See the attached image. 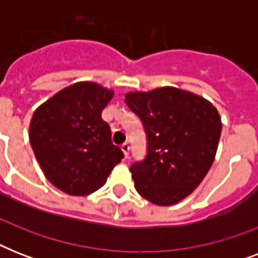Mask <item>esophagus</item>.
<instances>
[{
	"label": "esophagus",
	"instance_id": "obj_1",
	"mask_svg": "<svg viewBox=\"0 0 258 258\" xmlns=\"http://www.w3.org/2000/svg\"><path fill=\"white\" fill-rule=\"evenodd\" d=\"M121 150H123V153H124V157L128 158V154H130V143H128V142H124V143L121 145Z\"/></svg>",
	"mask_w": 258,
	"mask_h": 258
}]
</instances>
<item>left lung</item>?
Masks as SVG:
<instances>
[{
	"instance_id": "left-lung-1",
	"label": "left lung",
	"mask_w": 258,
	"mask_h": 258,
	"mask_svg": "<svg viewBox=\"0 0 258 258\" xmlns=\"http://www.w3.org/2000/svg\"><path fill=\"white\" fill-rule=\"evenodd\" d=\"M125 104L141 119L147 139L145 159L130 167L137 191L161 206L179 202L212 167L220 113L204 97L174 87L127 93Z\"/></svg>"
}]
</instances>
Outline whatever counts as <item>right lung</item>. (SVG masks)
I'll list each match as a JSON object with an SVG mask.
<instances>
[{
	"instance_id": "right-lung-1",
	"label": "right lung",
	"mask_w": 258,
	"mask_h": 258,
	"mask_svg": "<svg viewBox=\"0 0 258 258\" xmlns=\"http://www.w3.org/2000/svg\"><path fill=\"white\" fill-rule=\"evenodd\" d=\"M112 96L96 83H76L34 111L29 139L36 159L46 179L70 196L96 191L124 157L101 119Z\"/></svg>"
}]
</instances>
